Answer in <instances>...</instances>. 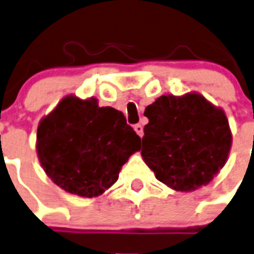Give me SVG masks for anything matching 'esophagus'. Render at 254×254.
Returning <instances> with one entry per match:
<instances>
[{
  "instance_id": "34e87169",
  "label": "esophagus",
  "mask_w": 254,
  "mask_h": 254,
  "mask_svg": "<svg viewBox=\"0 0 254 254\" xmlns=\"http://www.w3.org/2000/svg\"><path fill=\"white\" fill-rule=\"evenodd\" d=\"M134 130H135V133H137L139 137H143V127H142L141 124H135V125H134Z\"/></svg>"
}]
</instances>
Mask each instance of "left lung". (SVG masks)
<instances>
[{
    "label": "left lung",
    "instance_id": "left-lung-1",
    "mask_svg": "<svg viewBox=\"0 0 254 254\" xmlns=\"http://www.w3.org/2000/svg\"><path fill=\"white\" fill-rule=\"evenodd\" d=\"M145 116L142 158L167 187L198 189L227 162L232 143L227 117L202 95H163L145 109Z\"/></svg>",
    "mask_w": 254,
    "mask_h": 254
}]
</instances>
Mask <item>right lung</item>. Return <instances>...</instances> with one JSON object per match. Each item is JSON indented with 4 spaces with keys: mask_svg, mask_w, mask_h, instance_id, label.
<instances>
[{
    "mask_svg": "<svg viewBox=\"0 0 254 254\" xmlns=\"http://www.w3.org/2000/svg\"><path fill=\"white\" fill-rule=\"evenodd\" d=\"M139 145L141 138L120 111L74 95L40 121L36 135L45 174L64 190L87 198L116 183L121 167Z\"/></svg>",
    "mask_w": 254,
    "mask_h": 254,
    "instance_id": "right-lung-1",
    "label": "right lung"
}]
</instances>
